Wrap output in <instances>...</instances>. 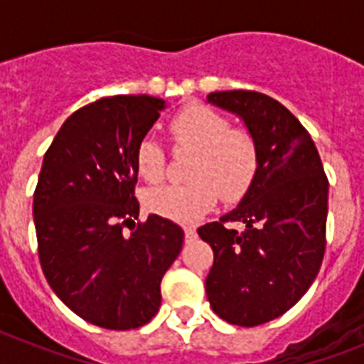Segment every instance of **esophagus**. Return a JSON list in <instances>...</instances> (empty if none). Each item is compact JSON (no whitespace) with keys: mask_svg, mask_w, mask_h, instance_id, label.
I'll list each match as a JSON object with an SVG mask.
<instances>
[{"mask_svg":"<svg viewBox=\"0 0 364 364\" xmlns=\"http://www.w3.org/2000/svg\"><path fill=\"white\" fill-rule=\"evenodd\" d=\"M196 238H198V234H196V228H193V227L185 228V242H194Z\"/></svg>","mask_w":364,"mask_h":364,"instance_id":"34e87169","label":"esophagus"}]
</instances>
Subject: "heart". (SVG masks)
I'll list each match as a JSON object with an SVG mask.
<instances>
[{"label":"heart","mask_w":364,"mask_h":364,"mask_svg":"<svg viewBox=\"0 0 364 364\" xmlns=\"http://www.w3.org/2000/svg\"><path fill=\"white\" fill-rule=\"evenodd\" d=\"M173 141L193 149L185 185H159L145 193V208L168 221L191 225L215 205L242 198L251 187L259 154L249 134L232 130L228 121L205 105H188L170 122ZM136 170L147 181H159L164 171V153L154 137H143L136 147Z\"/></svg>","instance_id":"1"}]
</instances>
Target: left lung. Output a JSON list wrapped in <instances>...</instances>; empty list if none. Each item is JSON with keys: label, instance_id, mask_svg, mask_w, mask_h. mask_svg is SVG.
Returning <instances> with one entry per match:
<instances>
[{"label": "left lung", "instance_id": "left-lung-1", "mask_svg": "<svg viewBox=\"0 0 364 364\" xmlns=\"http://www.w3.org/2000/svg\"><path fill=\"white\" fill-rule=\"evenodd\" d=\"M208 104L245 124L259 168L240 204L198 228L215 255L205 293L221 319L255 327L291 310L317 277L328 181L316 143L285 105L253 90L211 92ZM228 220L243 222L246 232L225 228Z\"/></svg>", "mask_w": 364, "mask_h": 364}]
</instances>
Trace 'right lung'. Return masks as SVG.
<instances>
[{
    "label": "right lung",
    "mask_w": 364,
    "mask_h": 364,
    "mask_svg": "<svg viewBox=\"0 0 364 364\" xmlns=\"http://www.w3.org/2000/svg\"><path fill=\"white\" fill-rule=\"evenodd\" d=\"M166 102L111 96L68 117L43 159L33 225L43 274L56 296L85 321L128 331L160 308V282L181 251L185 232L139 215L136 147Z\"/></svg>",
    "instance_id": "add662e5"
}]
</instances>
